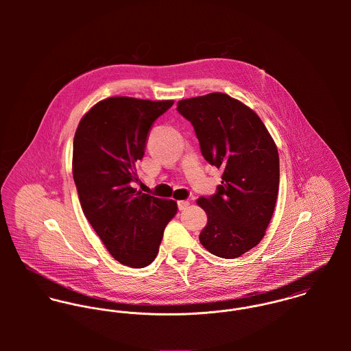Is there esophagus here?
I'll list each match as a JSON object with an SVG mask.
<instances>
[{
  "mask_svg": "<svg viewBox=\"0 0 351 351\" xmlns=\"http://www.w3.org/2000/svg\"><path fill=\"white\" fill-rule=\"evenodd\" d=\"M189 205H191V202H189V201H178V208H180V210H185V209H188V208H189Z\"/></svg>",
  "mask_w": 351,
  "mask_h": 351,
  "instance_id": "esophagus-1",
  "label": "esophagus"
}]
</instances>
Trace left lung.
I'll return each mask as SVG.
<instances>
[{
    "label": "left lung",
    "mask_w": 351,
    "mask_h": 351,
    "mask_svg": "<svg viewBox=\"0 0 351 351\" xmlns=\"http://www.w3.org/2000/svg\"><path fill=\"white\" fill-rule=\"evenodd\" d=\"M177 110L192 123L205 160L223 170L216 193L197 200L208 215L201 245L216 256L238 258L261 242L274 212V141L254 110L224 93L178 101Z\"/></svg>",
    "instance_id": "1"
}]
</instances>
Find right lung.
Returning <instances> with one entry per match:
<instances>
[{
  "mask_svg": "<svg viewBox=\"0 0 351 351\" xmlns=\"http://www.w3.org/2000/svg\"><path fill=\"white\" fill-rule=\"evenodd\" d=\"M173 104L110 97L97 102L75 131L73 177L82 210L106 250L125 266L150 265L177 213L176 201L132 188L151 125Z\"/></svg>",
  "mask_w": 351,
  "mask_h": 351,
  "instance_id": "obj_1",
  "label": "right lung"
}]
</instances>
